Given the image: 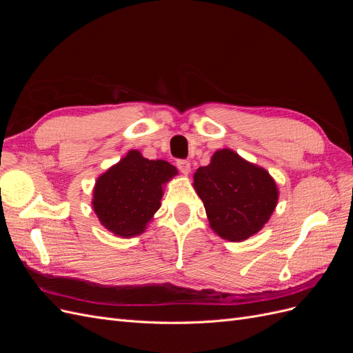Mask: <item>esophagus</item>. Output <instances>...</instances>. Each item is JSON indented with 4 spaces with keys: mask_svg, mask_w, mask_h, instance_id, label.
<instances>
[{
    "mask_svg": "<svg viewBox=\"0 0 353 353\" xmlns=\"http://www.w3.org/2000/svg\"><path fill=\"white\" fill-rule=\"evenodd\" d=\"M176 168H178V170L181 174H184V175H188L190 174V170H191V165H190V162H187V160H184V159H179V160H176Z\"/></svg>",
    "mask_w": 353,
    "mask_h": 353,
    "instance_id": "esophagus-1",
    "label": "esophagus"
}]
</instances>
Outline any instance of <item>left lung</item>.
I'll list each match as a JSON object with an SVG mask.
<instances>
[{"mask_svg":"<svg viewBox=\"0 0 353 353\" xmlns=\"http://www.w3.org/2000/svg\"><path fill=\"white\" fill-rule=\"evenodd\" d=\"M194 187L210 227L231 241H243L258 232L279 199L270 174L228 148L216 152L208 166L197 169Z\"/></svg>","mask_w":353,"mask_h":353,"instance_id":"left-lung-1","label":"left lung"}]
</instances>
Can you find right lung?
I'll use <instances>...</instances> for the list:
<instances>
[{
	"label": "right lung",
	"mask_w": 353,
	"mask_h": 353,
	"mask_svg": "<svg viewBox=\"0 0 353 353\" xmlns=\"http://www.w3.org/2000/svg\"><path fill=\"white\" fill-rule=\"evenodd\" d=\"M174 175L175 166L165 160L130 152L95 183L92 206L100 222L119 237L141 234L160 208L162 184Z\"/></svg>",
	"instance_id": "obj_1"
}]
</instances>
